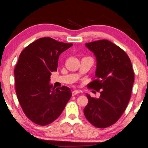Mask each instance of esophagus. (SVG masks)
<instances>
[{"label":"esophagus","instance_id":"obj_1","mask_svg":"<svg viewBox=\"0 0 148 148\" xmlns=\"http://www.w3.org/2000/svg\"><path fill=\"white\" fill-rule=\"evenodd\" d=\"M80 92V91L79 90H74V91H72V96H74V95H76L77 94H79Z\"/></svg>","mask_w":148,"mask_h":148}]
</instances>
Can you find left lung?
Listing matches in <instances>:
<instances>
[{
  "instance_id": "1",
  "label": "left lung",
  "mask_w": 148,
  "mask_h": 148,
  "mask_svg": "<svg viewBox=\"0 0 148 148\" xmlns=\"http://www.w3.org/2000/svg\"><path fill=\"white\" fill-rule=\"evenodd\" d=\"M97 59L95 79L87 85L100 91L95 99L86 94L88 104L84 110L86 119L97 128L114 124L128 105L134 75L131 61L119 46L107 40L86 44Z\"/></svg>"
}]
</instances>
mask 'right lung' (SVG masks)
Wrapping results in <instances>:
<instances>
[{
	"label": "right lung",
	"mask_w": 148,
	"mask_h": 148,
	"mask_svg": "<svg viewBox=\"0 0 148 148\" xmlns=\"http://www.w3.org/2000/svg\"><path fill=\"white\" fill-rule=\"evenodd\" d=\"M72 45L44 37L20 54L14 69L16 95L25 114L36 124L44 126L54 121L71 99V89H55L49 82L51 72L57 70L59 56Z\"/></svg>",
	"instance_id": "right-lung-1"
}]
</instances>
